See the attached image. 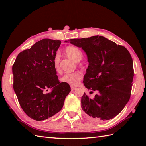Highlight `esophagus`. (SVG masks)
Segmentation results:
<instances>
[{
	"mask_svg": "<svg viewBox=\"0 0 146 146\" xmlns=\"http://www.w3.org/2000/svg\"><path fill=\"white\" fill-rule=\"evenodd\" d=\"M76 88V86H73V85H71V90H72V91L75 90Z\"/></svg>",
	"mask_w": 146,
	"mask_h": 146,
	"instance_id": "1",
	"label": "esophagus"
}]
</instances>
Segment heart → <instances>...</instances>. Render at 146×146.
<instances>
[{"label": "heart", "mask_w": 146, "mask_h": 146, "mask_svg": "<svg viewBox=\"0 0 146 146\" xmlns=\"http://www.w3.org/2000/svg\"><path fill=\"white\" fill-rule=\"evenodd\" d=\"M65 52L66 55L75 62H78L83 58V52L82 50L76 46H69L65 49ZM59 61H60V55L58 53L55 55L54 58V68L57 70ZM82 73L81 71H75L73 73H66L61 77V81L63 83H69L71 85H76L78 83L79 80L82 78Z\"/></svg>", "instance_id": "1"}]
</instances>
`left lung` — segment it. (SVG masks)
I'll list each match as a JSON object with an SVG mask.
<instances>
[{
  "mask_svg": "<svg viewBox=\"0 0 146 146\" xmlns=\"http://www.w3.org/2000/svg\"><path fill=\"white\" fill-rule=\"evenodd\" d=\"M68 42L86 52L89 64L83 82L88 90L98 92L93 99L82 96V110L95 121L113 119L131 97L134 75L131 54L124 46L100 36Z\"/></svg>",
  "mask_w": 146,
  "mask_h": 146,
  "instance_id": "left-lung-1",
  "label": "left lung"
}]
</instances>
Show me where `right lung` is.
I'll return each mask as SVG.
<instances>
[{"label":"right lung","mask_w":146,"mask_h":146,"mask_svg":"<svg viewBox=\"0 0 146 146\" xmlns=\"http://www.w3.org/2000/svg\"><path fill=\"white\" fill-rule=\"evenodd\" d=\"M61 42L43 39L21 52L12 66L13 88L21 108L28 117L41 121L59 112L70 85L60 83L54 68V58ZM48 88L50 92L44 94Z\"/></svg>","instance_id":"obj_1"}]
</instances>
